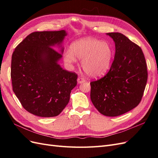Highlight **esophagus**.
Instances as JSON below:
<instances>
[{
	"instance_id": "obj_1",
	"label": "esophagus",
	"mask_w": 158,
	"mask_h": 158,
	"mask_svg": "<svg viewBox=\"0 0 158 158\" xmlns=\"http://www.w3.org/2000/svg\"><path fill=\"white\" fill-rule=\"evenodd\" d=\"M77 81H78V84H81V83L84 82L85 81V80L84 78H82V77H79V78H78Z\"/></svg>"
}]
</instances>
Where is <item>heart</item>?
Masks as SVG:
<instances>
[{
    "label": "heart",
    "mask_w": 158,
    "mask_h": 158,
    "mask_svg": "<svg viewBox=\"0 0 158 158\" xmlns=\"http://www.w3.org/2000/svg\"><path fill=\"white\" fill-rule=\"evenodd\" d=\"M70 49L64 52V61L68 64H73L77 61L76 57L82 59V67L91 77L102 76L110 68L113 51L107 41L85 37L74 42Z\"/></svg>",
    "instance_id": "heart-1"
}]
</instances>
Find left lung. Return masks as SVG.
Segmentation results:
<instances>
[{
	"label": "left lung",
	"mask_w": 158,
	"mask_h": 158,
	"mask_svg": "<svg viewBox=\"0 0 158 158\" xmlns=\"http://www.w3.org/2000/svg\"><path fill=\"white\" fill-rule=\"evenodd\" d=\"M115 55L106 75L90 82V98L105 116L121 115L141 102L148 80L146 59L140 47L121 33H108Z\"/></svg>",
	"instance_id": "1"
}]
</instances>
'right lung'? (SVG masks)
Masks as SVG:
<instances>
[{"instance_id": "1", "label": "right lung", "mask_w": 158, "mask_h": 158, "mask_svg": "<svg viewBox=\"0 0 158 158\" xmlns=\"http://www.w3.org/2000/svg\"><path fill=\"white\" fill-rule=\"evenodd\" d=\"M64 30L35 31L28 35L13 52V92L27 111L41 117L59 115L69 102L78 75L58 64L63 56L52 47L60 45ZM61 47V46H60Z\"/></svg>"}]
</instances>
